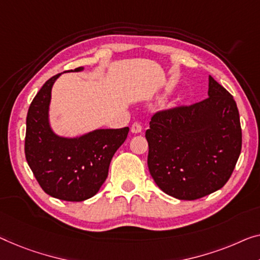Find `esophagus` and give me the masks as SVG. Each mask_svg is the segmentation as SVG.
Wrapping results in <instances>:
<instances>
[{"mask_svg":"<svg viewBox=\"0 0 260 260\" xmlns=\"http://www.w3.org/2000/svg\"><path fill=\"white\" fill-rule=\"evenodd\" d=\"M131 131H132V133H141V131H142L141 123L138 122V121L133 122V123H132V126H131Z\"/></svg>","mask_w":260,"mask_h":260,"instance_id":"obj_1","label":"esophagus"}]
</instances>
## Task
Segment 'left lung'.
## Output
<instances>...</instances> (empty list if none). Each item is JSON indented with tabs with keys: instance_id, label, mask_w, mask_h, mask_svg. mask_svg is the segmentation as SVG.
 <instances>
[{
	"instance_id": "obj_1",
	"label": "left lung",
	"mask_w": 260,
	"mask_h": 260,
	"mask_svg": "<svg viewBox=\"0 0 260 260\" xmlns=\"http://www.w3.org/2000/svg\"><path fill=\"white\" fill-rule=\"evenodd\" d=\"M209 96L157 111L146 131L148 168L162 191L179 200L210 195L229 181L242 150L236 102L210 76Z\"/></svg>"
}]
</instances>
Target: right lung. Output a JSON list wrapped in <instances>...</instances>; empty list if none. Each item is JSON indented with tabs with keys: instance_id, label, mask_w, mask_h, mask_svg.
Instances as JSON below:
<instances>
[{
	"instance_id": "1",
	"label": "right lung",
	"mask_w": 260,
	"mask_h": 260,
	"mask_svg": "<svg viewBox=\"0 0 260 260\" xmlns=\"http://www.w3.org/2000/svg\"><path fill=\"white\" fill-rule=\"evenodd\" d=\"M77 68L69 71H80ZM60 73L45 81L26 115L24 153L30 169L48 195L81 202L99 191L107 179L112 157L125 142L129 128L99 129L79 139L55 135L48 122L51 87Z\"/></svg>"
}]
</instances>
